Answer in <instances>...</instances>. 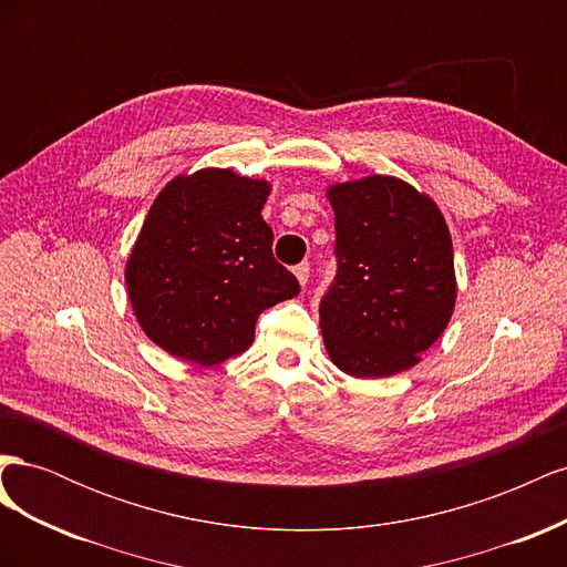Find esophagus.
Segmentation results:
<instances>
[{
	"instance_id": "1",
	"label": "esophagus",
	"mask_w": 567,
	"mask_h": 567,
	"mask_svg": "<svg viewBox=\"0 0 567 567\" xmlns=\"http://www.w3.org/2000/svg\"><path fill=\"white\" fill-rule=\"evenodd\" d=\"M293 274H296V279L300 281V286H305L307 281H310V262L296 265V267H293Z\"/></svg>"
}]
</instances>
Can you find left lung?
I'll list each match as a JSON object with an SVG mask.
<instances>
[{"instance_id":"obj_1","label":"left lung","mask_w":567,"mask_h":567,"mask_svg":"<svg viewBox=\"0 0 567 567\" xmlns=\"http://www.w3.org/2000/svg\"><path fill=\"white\" fill-rule=\"evenodd\" d=\"M336 213L338 274L319 305L331 362L385 379L421 362L456 302L450 227L431 196L369 175L326 188Z\"/></svg>"}]
</instances>
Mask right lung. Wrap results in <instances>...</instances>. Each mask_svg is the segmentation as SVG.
Instances as JSON below:
<instances>
[{
    "mask_svg": "<svg viewBox=\"0 0 567 567\" xmlns=\"http://www.w3.org/2000/svg\"><path fill=\"white\" fill-rule=\"evenodd\" d=\"M269 182L203 167L179 175L153 200L127 257L136 321L158 348L213 367L246 352L267 307L300 293L274 260L262 219Z\"/></svg>",
    "mask_w": 567,
    "mask_h": 567,
    "instance_id": "right-lung-1",
    "label": "right lung"
}]
</instances>
